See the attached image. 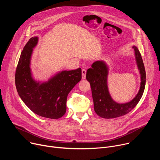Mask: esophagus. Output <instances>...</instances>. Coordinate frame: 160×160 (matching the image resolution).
I'll use <instances>...</instances> for the list:
<instances>
[{
	"instance_id": "1",
	"label": "esophagus",
	"mask_w": 160,
	"mask_h": 160,
	"mask_svg": "<svg viewBox=\"0 0 160 160\" xmlns=\"http://www.w3.org/2000/svg\"><path fill=\"white\" fill-rule=\"evenodd\" d=\"M86 70L85 69H82V79H85L86 78Z\"/></svg>"
}]
</instances>
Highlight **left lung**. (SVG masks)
I'll use <instances>...</instances> for the list:
<instances>
[{
	"label": "left lung",
	"instance_id": "1",
	"mask_svg": "<svg viewBox=\"0 0 160 160\" xmlns=\"http://www.w3.org/2000/svg\"><path fill=\"white\" fill-rule=\"evenodd\" d=\"M135 57L141 74V87L139 92L130 102L120 104L111 98L108 87V68L103 61H95L92 68L87 71L86 78L90 82L94 101V111L104 118H115L123 116L138 104L143 94L146 85V71L144 62L138 49L133 46Z\"/></svg>",
	"mask_w": 160,
	"mask_h": 160
}]
</instances>
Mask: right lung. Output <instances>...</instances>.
I'll use <instances>...</instances> for the list:
<instances>
[{
    "label": "right lung",
    "instance_id": "obj_1",
    "mask_svg": "<svg viewBox=\"0 0 160 160\" xmlns=\"http://www.w3.org/2000/svg\"><path fill=\"white\" fill-rule=\"evenodd\" d=\"M38 37H32L21 52L15 74L18 94L24 103L37 115L51 119L62 117L66 111L68 94L82 79L79 68L58 73L48 81L35 80L32 75L30 60Z\"/></svg>",
    "mask_w": 160,
    "mask_h": 160
}]
</instances>
